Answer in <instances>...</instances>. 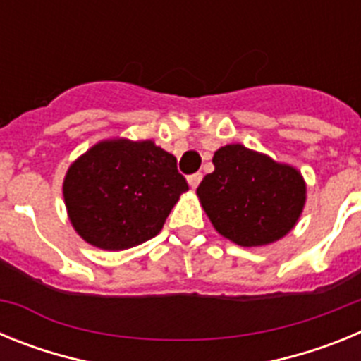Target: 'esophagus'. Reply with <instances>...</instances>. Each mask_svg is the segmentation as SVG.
Masks as SVG:
<instances>
[{
    "label": "esophagus",
    "instance_id": "esophagus-1",
    "mask_svg": "<svg viewBox=\"0 0 361 361\" xmlns=\"http://www.w3.org/2000/svg\"><path fill=\"white\" fill-rule=\"evenodd\" d=\"M200 180H202V175L200 173H193L188 177V184H190L191 190H197V186L200 184Z\"/></svg>",
    "mask_w": 361,
    "mask_h": 361
}]
</instances>
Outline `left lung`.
Listing matches in <instances>:
<instances>
[{"mask_svg":"<svg viewBox=\"0 0 361 361\" xmlns=\"http://www.w3.org/2000/svg\"><path fill=\"white\" fill-rule=\"evenodd\" d=\"M197 188L209 222L228 240L258 247L280 240L304 212L307 186L295 166L244 145L220 146Z\"/></svg>","mask_w":361,"mask_h":361,"instance_id":"obj_1","label":"left lung"}]
</instances>
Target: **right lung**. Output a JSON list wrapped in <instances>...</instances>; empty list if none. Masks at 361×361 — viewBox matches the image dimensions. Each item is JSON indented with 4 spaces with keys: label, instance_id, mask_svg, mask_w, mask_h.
I'll use <instances>...</instances> for the list:
<instances>
[{
    "label": "right lung",
    "instance_id": "1",
    "mask_svg": "<svg viewBox=\"0 0 361 361\" xmlns=\"http://www.w3.org/2000/svg\"><path fill=\"white\" fill-rule=\"evenodd\" d=\"M188 191L177 159L149 139H104L66 170L63 199L72 228L94 247L123 251L162 229Z\"/></svg>",
    "mask_w": 361,
    "mask_h": 361
}]
</instances>
